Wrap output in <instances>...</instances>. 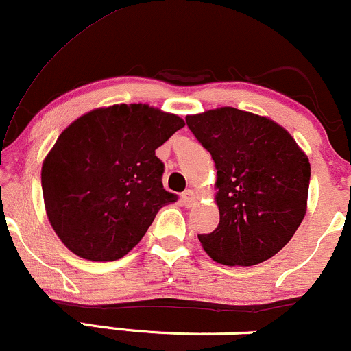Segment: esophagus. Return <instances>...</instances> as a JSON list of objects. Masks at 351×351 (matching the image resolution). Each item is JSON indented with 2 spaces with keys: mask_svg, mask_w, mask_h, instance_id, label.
I'll return each instance as SVG.
<instances>
[{
  "mask_svg": "<svg viewBox=\"0 0 351 351\" xmlns=\"http://www.w3.org/2000/svg\"><path fill=\"white\" fill-rule=\"evenodd\" d=\"M195 201H196V195L191 191V189H186L184 193H181V204H183V206H186V208L193 206V204H195Z\"/></svg>",
  "mask_w": 351,
  "mask_h": 351,
  "instance_id": "34e87169",
  "label": "esophagus"
}]
</instances>
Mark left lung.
Masks as SVG:
<instances>
[{"label": "left lung", "mask_w": 351, "mask_h": 351, "mask_svg": "<svg viewBox=\"0 0 351 351\" xmlns=\"http://www.w3.org/2000/svg\"><path fill=\"white\" fill-rule=\"evenodd\" d=\"M186 125L217 170L219 224L199 243L216 263L256 265L292 239L305 216L307 155L287 130L232 107L188 115Z\"/></svg>", "instance_id": "left-lung-1"}]
</instances>
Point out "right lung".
<instances>
[{"instance_id": "1", "label": "right lung", "mask_w": 351, "mask_h": 351, "mask_svg": "<svg viewBox=\"0 0 351 351\" xmlns=\"http://www.w3.org/2000/svg\"><path fill=\"white\" fill-rule=\"evenodd\" d=\"M184 127L178 115L120 104L79 117L43 163L41 184L56 234L75 256L115 261L128 254L175 203L155 150Z\"/></svg>"}]
</instances>
